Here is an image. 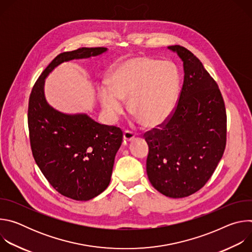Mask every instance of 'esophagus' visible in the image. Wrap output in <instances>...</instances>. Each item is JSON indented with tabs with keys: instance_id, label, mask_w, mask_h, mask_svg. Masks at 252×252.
<instances>
[{
	"instance_id": "esophagus-1",
	"label": "esophagus",
	"mask_w": 252,
	"mask_h": 252,
	"mask_svg": "<svg viewBox=\"0 0 252 252\" xmlns=\"http://www.w3.org/2000/svg\"><path fill=\"white\" fill-rule=\"evenodd\" d=\"M134 136H135V134L132 131H130V130H126L124 132V139L126 140V141L132 140L134 138Z\"/></svg>"
}]
</instances>
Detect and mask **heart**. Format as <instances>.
Segmentation results:
<instances>
[{
    "mask_svg": "<svg viewBox=\"0 0 252 252\" xmlns=\"http://www.w3.org/2000/svg\"><path fill=\"white\" fill-rule=\"evenodd\" d=\"M181 75L176 65L149 57H135L117 64L110 73L107 86L99 88V98L105 113L117 119L128 98V109L147 126H158L174 112Z\"/></svg>",
    "mask_w": 252,
    "mask_h": 252,
    "instance_id": "1",
    "label": "heart"
}]
</instances>
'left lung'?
<instances>
[{
  "instance_id": "left-lung-1",
  "label": "left lung",
  "mask_w": 252,
  "mask_h": 252,
  "mask_svg": "<svg viewBox=\"0 0 252 252\" xmlns=\"http://www.w3.org/2000/svg\"><path fill=\"white\" fill-rule=\"evenodd\" d=\"M184 63V85L177 105L160 128L145 133L147 173L165 196L187 197L211 177L226 145V112L218 84L188 49L170 46Z\"/></svg>"
}]
</instances>
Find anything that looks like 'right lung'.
Masks as SVG:
<instances>
[{
    "label": "right lung",
    "mask_w": 252,
    "mask_h": 252,
    "mask_svg": "<svg viewBox=\"0 0 252 252\" xmlns=\"http://www.w3.org/2000/svg\"><path fill=\"white\" fill-rule=\"evenodd\" d=\"M106 51L81 48L60 54L35 82L29 99L28 125L34 161L58 192L75 200H90L109 187L124 135L120 127L100 125L87 114L67 115L54 109L45 96V79L64 62Z\"/></svg>",
    "instance_id": "obj_1"
}]
</instances>
